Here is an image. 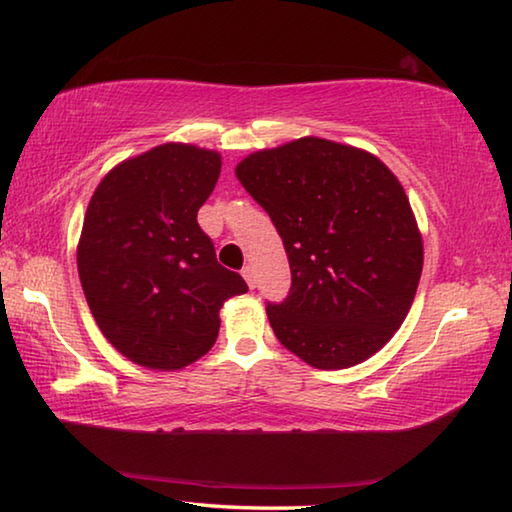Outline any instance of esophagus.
<instances>
[{"label": "esophagus", "instance_id": "1", "mask_svg": "<svg viewBox=\"0 0 512 512\" xmlns=\"http://www.w3.org/2000/svg\"><path fill=\"white\" fill-rule=\"evenodd\" d=\"M241 275H244V280L248 282V287L255 289V271H253V266L241 268Z\"/></svg>", "mask_w": 512, "mask_h": 512}]
</instances>
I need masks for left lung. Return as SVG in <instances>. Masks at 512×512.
Listing matches in <instances>:
<instances>
[{"mask_svg":"<svg viewBox=\"0 0 512 512\" xmlns=\"http://www.w3.org/2000/svg\"><path fill=\"white\" fill-rule=\"evenodd\" d=\"M237 178L289 257V296L266 302L277 341L323 370L384 348L422 273V239L400 180L375 155L320 137L248 155Z\"/></svg>","mask_w":512,"mask_h":512,"instance_id":"left-lung-1","label":"left lung"}]
</instances>
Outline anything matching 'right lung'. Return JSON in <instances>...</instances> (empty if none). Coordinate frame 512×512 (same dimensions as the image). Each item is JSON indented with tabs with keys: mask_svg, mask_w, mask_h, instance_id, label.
I'll return each instance as SVG.
<instances>
[{
	"mask_svg": "<svg viewBox=\"0 0 512 512\" xmlns=\"http://www.w3.org/2000/svg\"><path fill=\"white\" fill-rule=\"evenodd\" d=\"M219 153L162 144L101 180L79 241V277L101 332L135 363L178 370L212 348L223 302L248 291L216 262L196 214Z\"/></svg>",
	"mask_w": 512,
	"mask_h": 512,
	"instance_id": "1",
	"label": "right lung"
}]
</instances>
